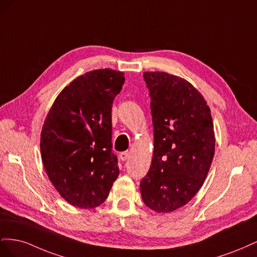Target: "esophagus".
<instances>
[{"mask_svg": "<svg viewBox=\"0 0 257 257\" xmlns=\"http://www.w3.org/2000/svg\"><path fill=\"white\" fill-rule=\"evenodd\" d=\"M128 158H130V152L128 151H124V152L120 153V159L122 161H126Z\"/></svg>", "mask_w": 257, "mask_h": 257, "instance_id": "obj_1", "label": "esophagus"}]
</instances>
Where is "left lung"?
Listing matches in <instances>:
<instances>
[{
	"mask_svg": "<svg viewBox=\"0 0 257 257\" xmlns=\"http://www.w3.org/2000/svg\"><path fill=\"white\" fill-rule=\"evenodd\" d=\"M151 97L154 151L149 172L141 181L147 207L172 212L195 196L214 155L210 108L200 93L180 77L145 72Z\"/></svg>",
	"mask_w": 257,
	"mask_h": 257,
	"instance_id": "obj_1",
	"label": "left lung"
}]
</instances>
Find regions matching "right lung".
<instances>
[{
    "instance_id": "1",
    "label": "right lung",
    "mask_w": 257,
    "mask_h": 257,
    "mask_svg": "<svg viewBox=\"0 0 257 257\" xmlns=\"http://www.w3.org/2000/svg\"><path fill=\"white\" fill-rule=\"evenodd\" d=\"M124 74L95 69L65 87L54 100L41 134L43 164L67 203L91 209L103 204L119 167L111 144V108Z\"/></svg>"
}]
</instances>
